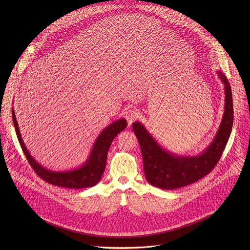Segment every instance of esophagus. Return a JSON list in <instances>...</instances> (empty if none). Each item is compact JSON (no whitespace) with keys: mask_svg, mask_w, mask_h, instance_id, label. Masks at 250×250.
Masks as SVG:
<instances>
[{"mask_svg":"<svg viewBox=\"0 0 250 250\" xmlns=\"http://www.w3.org/2000/svg\"><path fill=\"white\" fill-rule=\"evenodd\" d=\"M125 117H126V119L128 121V124L131 125L138 118V111L134 110V109H130L129 111L126 112Z\"/></svg>","mask_w":250,"mask_h":250,"instance_id":"1","label":"esophagus"}]
</instances>
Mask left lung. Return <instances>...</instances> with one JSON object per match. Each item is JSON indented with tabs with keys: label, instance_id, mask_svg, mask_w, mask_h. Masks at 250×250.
<instances>
[{
	"label": "left lung",
	"instance_id": "left-lung-1",
	"mask_svg": "<svg viewBox=\"0 0 250 250\" xmlns=\"http://www.w3.org/2000/svg\"><path fill=\"white\" fill-rule=\"evenodd\" d=\"M224 85L225 103L220 125L212 143L197 155H178L158 143L142 122L133 123L141 145L144 175L148 183L162 189H174L190 185L212 171L229 140L234 119L232 91L226 76L216 71Z\"/></svg>",
	"mask_w": 250,
	"mask_h": 250
}]
</instances>
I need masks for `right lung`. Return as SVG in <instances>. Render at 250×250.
<instances>
[{
    "label": "right lung",
    "mask_w": 250,
    "mask_h": 250,
    "mask_svg": "<svg viewBox=\"0 0 250 250\" xmlns=\"http://www.w3.org/2000/svg\"><path fill=\"white\" fill-rule=\"evenodd\" d=\"M12 120L17 139L22 147V150L38 176L52 185L69 188H83L93 187L101 180L106 167L109 146L113 139L127 127V121L125 118H120L111 122L102 130V132L96 138L87 159L83 165L69 170L56 171L44 167L30 154L21 137L13 107Z\"/></svg>",
    "instance_id": "add662e5"
}]
</instances>
